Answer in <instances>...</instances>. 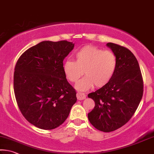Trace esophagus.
Instances as JSON below:
<instances>
[{
  "label": "esophagus",
  "mask_w": 154,
  "mask_h": 154,
  "mask_svg": "<svg viewBox=\"0 0 154 154\" xmlns=\"http://www.w3.org/2000/svg\"><path fill=\"white\" fill-rule=\"evenodd\" d=\"M77 98L78 100H83L86 99V94L84 93H82V92H78L77 93Z\"/></svg>",
  "instance_id": "obj_1"
}]
</instances>
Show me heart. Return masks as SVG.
I'll list each match as a JSON object with an SVG mask.
<instances>
[{"label": "heart", "instance_id": "b5f03b06", "mask_svg": "<svg viewBox=\"0 0 154 154\" xmlns=\"http://www.w3.org/2000/svg\"><path fill=\"white\" fill-rule=\"evenodd\" d=\"M75 56V61H66L63 69L66 77L72 83H76L84 71L86 76L76 85L79 90H87L94 85L97 88L106 86L116 72L117 58L112 51L86 45L77 51Z\"/></svg>", "mask_w": 154, "mask_h": 154}]
</instances>
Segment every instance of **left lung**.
Segmentation results:
<instances>
[{"label":"left lung","instance_id":"8db88e82","mask_svg":"<svg viewBox=\"0 0 154 154\" xmlns=\"http://www.w3.org/2000/svg\"><path fill=\"white\" fill-rule=\"evenodd\" d=\"M117 58V67L108 84L88 97L95 106L88 113L89 121L97 130L109 132L128 123L138 108L143 94V79L138 62L131 51L109 42Z\"/></svg>","mask_w":154,"mask_h":154}]
</instances>
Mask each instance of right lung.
Here are the masks:
<instances>
[{"label":"right lung","instance_id":"right-lung-1","mask_svg":"<svg viewBox=\"0 0 154 154\" xmlns=\"http://www.w3.org/2000/svg\"><path fill=\"white\" fill-rule=\"evenodd\" d=\"M73 48L74 44L66 40L43 41L17 61L14 75L17 104L24 118L38 128L59 127L76 103V90L63 69V61Z\"/></svg>","mask_w":154,"mask_h":154}]
</instances>
